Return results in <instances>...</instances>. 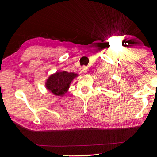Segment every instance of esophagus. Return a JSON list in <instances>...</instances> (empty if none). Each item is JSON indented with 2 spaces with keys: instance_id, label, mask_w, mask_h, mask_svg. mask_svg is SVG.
<instances>
[{
  "instance_id": "esophagus-1",
  "label": "esophagus",
  "mask_w": 157,
  "mask_h": 157,
  "mask_svg": "<svg viewBox=\"0 0 157 157\" xmlns=\"http://www.w3.org/2000/svg\"><path fill=\"white\" fill-rule=\"evenodd\" d=\"M88 70H89L88 67H86V66H83V68H82V72H83V73H87V71H88Z\"/></svg>"
}]
</instances>
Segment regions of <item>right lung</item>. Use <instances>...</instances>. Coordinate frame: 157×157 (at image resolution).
Returning <instances> with one entry per match:
<instances>
[{
    "label": "right lung",
    "mask_w": 157,
    "mask_h": 157,
    "mask_svg": "<svg viewBox=\"0 0 157 157\" xmlns=\"http://www.w3.org/2000/svg\"><path fill=\"white\" fill-rule=\"evenodd\" d=\"M78 74L64 71H57L50 75L46 79L45 86L47 90L57 96H63L68 91L71 82Z\"/></svg>",
    "instance_id": "add662e5"
}]
</instances>
